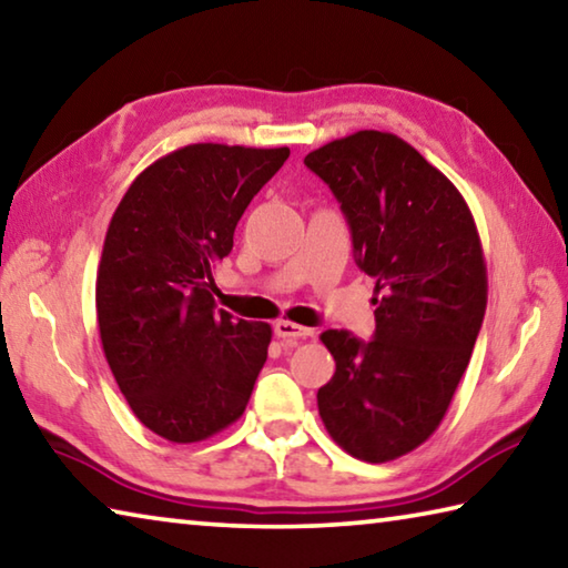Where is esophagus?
<instances>
[{"instance_id":"34e87169","label":"esophagus","mask_w":568,"mask_h":568,"mask_svg":"<svg viewBox=\"0 0 568 568\" xmlns=\"http://www.w3.org/2000/svg\"><path fill=\"white\" fill-rule=\"evenodd\" d=\"M273 331H275L277 338H283L285 343H297V341L313 338V331L311 328H303V325H295L291 321H277L273 325Z\"/></svg>"}]
</instances>
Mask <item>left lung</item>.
I'll return each instance as SVG.
<instances>
[{"label":"left lung","instance_id":"left-lung-1","mask_svg":"<svg viewBox=\"0 0 568 568\" xmlns=\"http://www.w3.org/2000/svg\"><path fill=\"white\" fill-rule=\"evenodd\" d=\"M305 165L348 220L355 263L376 277V333L325 331L335 361L318 410L345 454L386 464L440 426L486 313L474 215L444 172L390 132L361 130Z\"/></svg>","mask_w":568,"mask_h":568}]
</instances>
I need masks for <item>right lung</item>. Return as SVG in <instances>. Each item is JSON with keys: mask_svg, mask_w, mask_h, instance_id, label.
Returning a JSON list of instances; mask_svg holds the SVG:
<instances>
[{"mask_svg": "<svg viewBox=\"0 0 568 568\" xmlns=\"http://www.w3.org/2000/svg\"><path fill=\"white\" fill-rule=\"evenodd\" d=\"M287 148L197 145L152 162L124 192L98 271L102 351L152 434L197 444L235 423L267 358V323L215 311L213 265Z\"/></svg>", "mask_w": 568, "mask_h": 568, "instance_id": "obj_1", "label": "right lung"}]
</instances>
